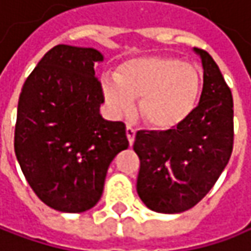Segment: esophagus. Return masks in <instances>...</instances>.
I'll list each match as a JSON object with an SVG mask.
<instances>
[{
  "instance_id": "obj_1",
  "label": "esophagus",
  "mask_w": 251,
  "mask_h": 251,
  "mask_svg": "<svg viewBox=\"0 0 251 251\" xmlns=\"http://www.w3.org/2000/svg\"><path fill=\"white\" fill-rule=\"evenodd\" d=\"M126 134H127V138H128L130 146H133V143H134V138H135V130L133 128V127L127 126V128H126Z\"/></svg>"
}]
</instances>
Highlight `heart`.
Here are the masks:
<instances>
[{
  "mask_svg": "<svg viewBox=\"0 0 251 251\" xmlns=\"http://www.w3.org/2000/svg\"><path fill=\"white\" fill-rule=\"evenodd\" d=\"M100 87L116 118L138 111L154 130L180 127L193 114L201 91L199 70L174 57H138L120 65L117 75L102 74Z\"/></svg>",
  "mask_w": 251,
  "mask_h": 251,
  "instance_id": "obj_1",
  "label": "heart"
}]
</instances>
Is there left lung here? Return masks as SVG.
Returning <instances> with one entry per match:
<instances>
[{"instance_id": "8db88e82", "label": "left lung", "mask_w": 251, "mask_h": 251, "mask_svg": "<svg viewBox=\"0 0 251 251\" xmlns=\"http://www.w3.org/2000/svg\"><path fill=\"white\" fill-rule=\"evenodd\" d=\"M203 91L193 114L169 131H138L137 193L152 211L176 214L194 207L226 169L233 151V97L223 75L200 48Z\"/></svg>"}]
</instances>
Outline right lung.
<instances>
[{
	"label": "right lung",
	"mask_w": 251,
	"mask_h": 251,
	"mask_svg": "<svg viewBox=\"0 0 251 251\" xmlns=\"http://www.w3.org/2000/svg\"><path fill=\"white\" fill-rule=\"evenodd\" d=\"M91 47L51 48L20 94L14 149L41 201L63 213H82L102 196L107 170L128 147L126 126L100 114L104 102Z\"/></svg>",
	"instance_id": "1"
}]
</instances>
